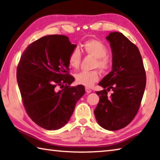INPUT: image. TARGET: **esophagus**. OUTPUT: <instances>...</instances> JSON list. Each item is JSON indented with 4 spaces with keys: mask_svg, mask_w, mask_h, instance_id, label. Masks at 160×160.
Returning a JSON list of instances; mask_svg holds the SVG:
<instances>
[{
    "mask_svg": "<svg viewBox=\"0 0 160 160\" xmlns=\"http://www.w3.org/2000/svg\"><path fill=\"white\" fill-rule=\"evenodd\" d=\"M85 90H86V93H91V92H92L91 89L88 88V87H86V88H85Z\"/></svg>",
    "mask_w": 160,
    "mask_h": 160,
    "instance_id": "34e87169",
    "label": "esophagus"
}]
</instances>
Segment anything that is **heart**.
I'll return each instance as SVG.
<instances>
[{"mask_svg": "<svg viewBox=\"0 0 160 160\" xmlns=\"http://www.w3.org/2000/svg\"><path fill=\"white\" fill-rule=\"evenodd\" d=\"M83 51L95 58L94 68H99L102 72H106L111 66V60L107 55L108 48L101 41L98 40H89L83 44ZM82 53L78 48H74L69 53L68 62L72 68L77 69L82 62ZM76 82L78 84L86 87H91L100 78L99 72L94 70L91 72H82L75 76Z\"/></svg>", "mask_w": 160, "mask_h": 160, "instance_id": "b5f03b06", "label": "heart"}]
</instances>
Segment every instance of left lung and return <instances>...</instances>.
<instances>
[{"label": "left lung", "mask_w": 160, "mask_h": 160, "mask_svg": "<svg viewBox=\"0 0 160 160\" xmlns=\"http://www.w3.org/2000/svg\"><path fill=\"white\" fill-rule=\"evenodd\" d=\"M106 39L112 53V69L98 85L100 100L94 110L100 127L116 131L130 124L139 110L146 85L142 57L135 44L119 32H112ZM107 88V89H105ZM113 93L109 97L107 91Z\"/></svg>", "instance_id": "1"}]
</instances>
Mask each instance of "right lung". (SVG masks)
Returning a JSON list of instances; mask_svg holds the SVG:
<instances>
[{
	"label": "right lung",
	"mask_w": 160,
	"mask_h": 160,
	"mask_svg": "<svg viewBox=\"0 0 160 160\" xmlns=\"http://www.w3.org/2000/svg\"><path fill=\"white\" fill-rule=\"evenodd\" d=\"M76 46L66 36L49 35L31 43L21 56L17 81L22 102L32 121L45 129L64 127L85 93L82 85L70 86L74 78L68 73V58Z\"/></svg>",
	"instance_id": "obj_1"
}]
</instances>
